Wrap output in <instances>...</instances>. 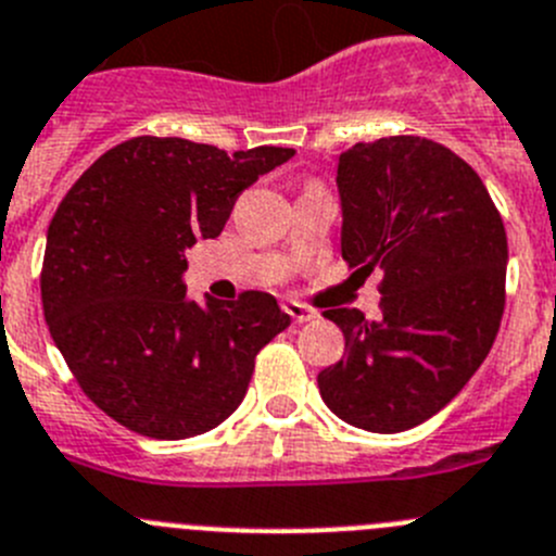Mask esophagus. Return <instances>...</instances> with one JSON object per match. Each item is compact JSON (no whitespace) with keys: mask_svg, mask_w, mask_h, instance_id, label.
I'll return each mask as SVG.
<instances>
[{"mask_svg":"<svg viewBox=\"0 0 556 556\" xmlns=\"http://www.w3.org/2000/svg\"><path fill=\"white\" fill-rule=\"evenodd\" d=\"M283 312H287L294 323H312V319H317V312L308 308V305L298 303V300H283Z\"/></svg>","mask_w":556,"mask_h":556,"instance_id":"esophagus-1","label":"esophagus"}]
</instances>
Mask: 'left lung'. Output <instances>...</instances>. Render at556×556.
<instances>
[{"label":"left lung","mask_w":556,"mask_h":556,"mask_svg":"<svg viewBox=\"0 0 556 556\" xmlns=\"http://www.w3.org/2000/svg\"><path fill=\"white\" fill-rule=\"evenodd\" d=\"M341 258L383 273L380 317L330 308L344 358L317 375L348 425L402 432L460 394L496 341L507 233L482 178L427 137L355 142L339 154Z\"/></svg>","instance_id":"8db88e82"}]
</instances>
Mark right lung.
<instances>
[{
	"mask_svg": "<svg viewBox=\"0 0 556 556\" xmlns=\"http://www.w3.org/2000/svg\"><path fill=\"white\" fill-rule=\"evenodd\" d=\"M292 156L142 135L60 201L40 269L46 325L79 389L126 430L178 441L226 421L258 350L289 328L267 292L187 300L185 251L220 237L239 192Z\"/></svg>",
	"mask_w": 556,
	"mask_h": 556,
	"instance_id": "obj_1",
	"label": "right lung"
}]
</instances>
